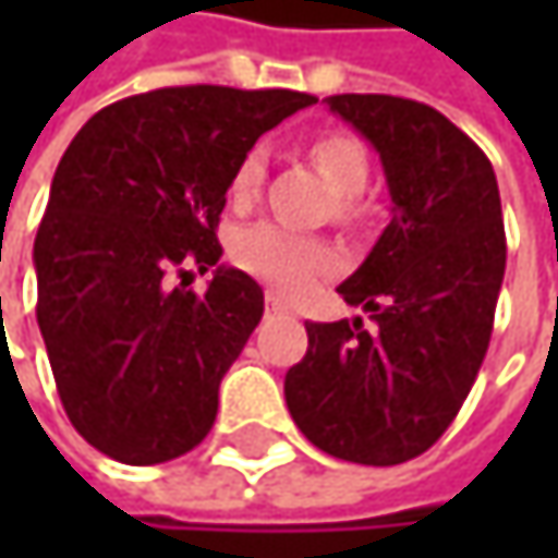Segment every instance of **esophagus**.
Returning <instances> with one entry per match:
<instances>
[{
  "instance_id": "obj_1",
  "label": "esophagus",
  "mask_w": 558,
  "mask_h": 558,
  "mask_svg": "<svg viewBox=\"0 0 558 558\" xmlns=\"http://www.w3.org/2000/svg\"><path fill=\"white\" fill-rule=\"evenodd\" d=\"M265 310H268V313H287V303L280 300L278 293H268V296H265Z\"/></svg>"
}]
</instances>
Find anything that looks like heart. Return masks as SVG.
<instances>
[{"instance_id": "heart-1", "label": "heart", "mask_w": 558, "mask_h": 558, "mask_svg": "<svg viewBox=\"0 0 558 558\" xmlns=\"http://www.w3.org/2000/svg\"><path fill=\"white\" fill-rule=\"evenodd\" d=\"M310 161L339 196H345L342 216L345 219L355 216L352 196H359L368 180V155L362 142L345 132H326L310 145ZM265 173H268V155L262 148L245 151L229 177L232 206H252L265 190ZM232 258L242 271L271 283L287 296L310 290L316 280L336 271L339 265L336 252L326 242L293 232L280 222H255L242 229L232 242Z\"/></svg>"}]
</instances>
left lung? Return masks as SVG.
<instances>
[{"instance_id":"1","label":"left lung","mask_w":558,"mask_h":558,"mask_svg":"<svg viewBox=\"0 0 558 558\" xmlns=\"http://www.w3.org/2000/svg\"><path fill=\"white\" fill-rule=\"evenodd\" d=\"M388 177V229L339 283L375 319L306 323V355L283 378L300 433L359 465L423 456L456 420L485 362L501 293L498 177L485 151L426 102L385 93L326 99Z\"/></svg>"}]
</instances>
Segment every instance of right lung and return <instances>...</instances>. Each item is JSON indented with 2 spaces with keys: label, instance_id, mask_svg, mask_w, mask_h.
I'll return each instance as SVG.
<instances>
[{
  "label": "right lung",
  "instance_id": "obj_1",
  "mask_svg": "<svg viewBox=\"0 0 558 558\" xmlns=\"http://www.w3.org/2000/svg\"><path fill=\"white\" fill-rule=\"evenodd\" d=\"M316 96L165 86L99 109L57 165L35 239L38 326L73 429L125 465L206 439L219 381L265 313L245 271L206 293L170 287L222 258L229 177L252 145Z\"/></svg>",
  "mask_w": 558,
  "mask_h": 558
}]
</instances>
